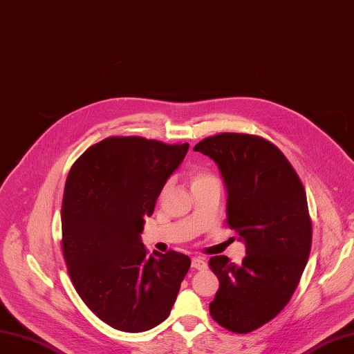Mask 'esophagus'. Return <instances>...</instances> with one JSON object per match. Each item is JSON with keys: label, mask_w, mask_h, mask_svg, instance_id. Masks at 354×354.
I'll return each instance as SVG.
<instances>
[{"label": "esophagus", "mask_w": 354, "mask_h": 354, "mask_svg": "<svg viewBox=\"0 0 354 354\" xmlns=\"http://www.w3.org/2000/svg\"><path fill=\"white\" fill-rule=\"evenodd\" d=\"M191 266L196 270H204L207 268V263H205V260L201 257H194L191 260Z\"/></svg>", "instance_id": "34e87169"}]
</instances>
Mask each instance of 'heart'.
<instances>
[{"mask_svg": "<svg viewBox=\"0 0 354 354\" xmlns=\"http://www.w3.org/2000/svg\"><path fill=\"white\" fill-rule=\"evenodd\" d=\"M211 179H214V178L207 172H195L192 175V185H196V183L207 182V180H211Z\"/></svg>", "mask_w": 354, "mask_h": 354, "instance_id": "1", "label": "heart"}]
</instances>
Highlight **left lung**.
Returning <instances> with one entry per match:
<instances>
[{
    "instance_id": "1",
    "label": "left lung",
    "mask_w": 354,
    "mask_h": 354,
    "mask_svg": "<svg viewBox=\"0 0 354 354\" xmlns=\"http://www.w3.org/2000/svg\"><path fill=\"white\" fill-rule=\"evenodd\" d=\"M217 163L227 192V225L245 245L241 265L209 259L220 288L209 314L245 334L278 315L308 262L313 227L302 182L283 153L259 136L223 133L199 142Z\"/></svg>"
}]
</instances>
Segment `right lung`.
I'll list each match as a JSON object with an SVG mask.
<instances>
[{"instance_id": "add662e5", "label": "right lung", "mask_w": 354, "mask_h": 354, "mask_svg": "<svg viewBox=\"0 0 354 354\" xmlns=\"http://www.w3.org/2000/svg\"><path fill=\"white\" fill-rule=\"evenodd\" d=\"M188 149V143L109 137L91 146L68 175L60 212L68 272L88 308L115 330L159 326L189 270L187 254H149L140 237Z\"/></svg>"}]
</instances>
